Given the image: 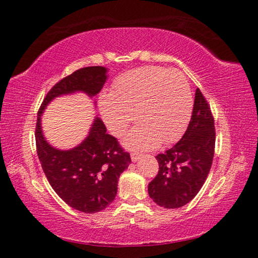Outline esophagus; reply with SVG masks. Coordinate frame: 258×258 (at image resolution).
Segmentation results:
<instances>
[{"label":"esophagus","mask_w":258,"mask_h":258,"mask_svg":"<svg viewBox=\"0 0 258 258\" xmlns=\"http://www.w3.org/2000/svg\"><path fill=\"white\" fill-rule=\"evenodd\" d=\"M140 157H141V154H139V152H132V154H131V158H132L133 161H137L138 159H140Z\"/></svg>","instance_id":"34e87169"}]
</instances>
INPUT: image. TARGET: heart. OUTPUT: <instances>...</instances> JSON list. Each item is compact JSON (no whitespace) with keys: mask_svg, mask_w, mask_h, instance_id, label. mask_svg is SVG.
I'll list each match as a JSON object with an SVG mask.
<instances>
[{"mask_svg":"<svg viewBox=\"0 0 258 258\" xmlns=\"http://www.w3.org/2000/svg\"><path fill=\"white\" fill-rule=\"evenodd\" d=\"M100 111L110 132L123 137L134 120L139 124L126 139L133 149H151L180 138L190 119L191 91L185 76L160 66L140 67L117 77L111 93L100 98Z\"/></svg>","mask_w":258,"mask_h":258,"instance_id":"obj_1","label":"heart"}]
</instances>
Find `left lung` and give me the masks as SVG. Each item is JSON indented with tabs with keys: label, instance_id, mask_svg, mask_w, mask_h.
<instances>
[{
	"label": "left lung",
	"instance_id": "1",
	"mask_svg": "<svg viewBox=\"0 0 258 258\" xmlns=\"http://www.w3.org/2000/svg\"><path fill=\"white\" fill-rule=\"evenodd\" d=\"M215 134L211 107L197 89L185 133L173 148L156 156L159 169L148 185V192L157 205L180 208L197 196L211 171Z\"/></svg>",
	"mask_w": 258,
	"mask_h": 258
}]
</instances>
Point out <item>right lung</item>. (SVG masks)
Returning <instances> with one entry per match:
<instances>
[{
  "mask_svg": "<svg viewBox=\"0 0 258 258\" xmlns=\"http://www.w3.org/2000/svg\"><path fill=\"white\" fill-rule=\"evenodd\" d=\"M107 69L84 67L63 77L46 93L37 112L35 140L43 172L55 194L74 209L93 214L110 205L117 195V183L131 163L130 152L107 133L102 120L95 118L89 137L72 150H58L45 141L41 113L52 99L83 91L95 95L107 80Z\"/></svg>",
  "mask_w": 258,
  "mask_h": 258,
  "instance_id": "1",
  "label": "right lung"
}]
</instances>
